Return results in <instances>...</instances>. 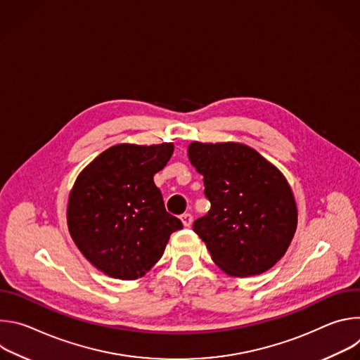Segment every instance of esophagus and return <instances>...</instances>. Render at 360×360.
Masks as SVG:
<instances>
[{
	"label": "esophagus",
	"instance_id": "1",
	"mask_svg": "<svg viewBox=\"0 0 360 360\" xmlns=\"http://www.w3.org/2000/svg\"><path fill=\"white\" fill-rule=\"evenodd\" d=\"M181 221H182L184 226L188 228V226H191V224L193 221V217L191 214H184V215H181Z\"/></svg>",
	"mask_w": 360,
	"mask_h": 360
}]
</instances>
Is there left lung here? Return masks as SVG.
I'll list each match as a JSON object with an SVG mask.
<instances>
[{
	"instance_id": "obj_1",
	"label": "left lung",
	"mask_w": 360,
	"mask_h": 360,
	"mask_svg": "<svg viewBox=\"0 0 360 360\" xmlns=\"http://www.w3.org/2000/svg\"><path fill=\"white\" fill-rule=\"evenodd\" d=\"M191 164L203 175L210 212L193 222L212 261L229 276L271 269L288 250L297 226L293 192L283 174L240 142L188 146Z\"/></svg>"
}]
</instances>
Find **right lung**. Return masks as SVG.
Segmentation results:
<instances>
[{
  "label": "right lung",
  "mask_w": 360,
  "mask_h": 360,
  "mask_svg": "<svg viewBox=\"0 0 360 360\" xmlns=\"http://www.w3.org/2000/svg\"><path fill=\"white\" fill-rule=\"evenodd\" d=\"M174 143L114 145L77 176L68 196L70 235L98 271L134 281L155 265L182 222L167 212L153 182Z\"/></svg>",
  "instance_id": "add662e5"
}]
</instances>
